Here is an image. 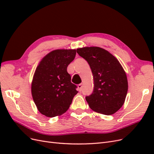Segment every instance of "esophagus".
Returning a JSON list of instances; mask_svg holds the SVG:
<instances>
[{
    "instance_id": "1",
    "label": "esophagus",
    "mask_w": 154,
    "mask_h": 154,
    "mask_svg": "<svg viewBox=\"0 0 154 154\" xmlns=\"http://www.w3.org/2000/svg\"><path fill=\"white\" fill-rule=\"evenodd\" d=\"M78 87L79 91H82V87H83V83H80V84H79V85H78Z\"/></svg>"
}]
</instances>
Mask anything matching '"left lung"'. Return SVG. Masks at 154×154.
Wrapping results in <instances>:
<instances>
[{
	"label": "left lung",
	"instance_id": "left-lung-1",
	"mask_svg": "<svg viewBox=\"0 0 154 154\" xmlns=\"http://www.w3.org/2000/svg\"><path fill=\"white\" fill-rule=\"evenodd\" d=\"M76 51L87 60L93 74L94 91L85 97L90 108L105 115L116 113L124 104L128 91L127 74L122 65L109 51L99 47Z\"/></svg>",
	"mask_w": 154,
	"mask_h": 154
}]
</instances>
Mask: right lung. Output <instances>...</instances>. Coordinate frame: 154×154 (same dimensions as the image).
Here are the masks:
<instances>
[{"instance_id":"obj_1","label":"right lung","mask_w":154,"mask_h":154,"mask_svg":"<svg viewBox=\"0 0 154 154\" xmlns=\"http://www.w3.org/2000/svg\"><path fill=\"white\" fill-rule=\"evenodd\" d=\"M76 49H57L42 59L31 83L32 99L40 112L53 118L69 109L77 87L67 72L69 64L75 58Z\"/></svg>"}]
</instances>
